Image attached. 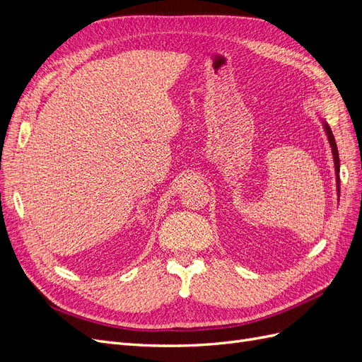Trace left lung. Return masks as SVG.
Masks as SVG:
<instances>
[{
  "label": "left lung",
  "instance_id": "1",
  "mask_svg": "<svg viewBox=\"0 0 362 362\" xmlns=\"http://www.w3.org/2000/svg\"><path fill=\"white\" fill-rule=\"evenodd\" d=\"M320 117V116H319ZM322 124H323V129L326 133V137H327V141H329V146H331V151H332V157H334V168H335V185H337V196L339 198V157H338V149H337V144H335V139H334V134H332V129L331 127L327 125L326 120L323 117H320Z\"/></svg>",
  "mask_w": 362,
  "mask_h": 362
}]
</instances>
